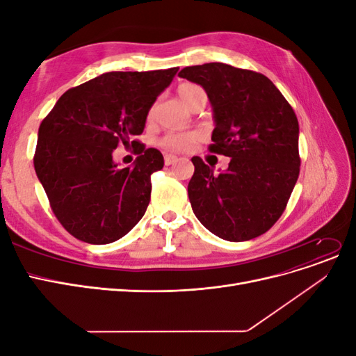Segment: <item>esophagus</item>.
Here are the masks:
<instances>
[{"label": "esophagus", "mask_w": 356, "mask_h": 356, "mask_svg": "<svg viewBox=\"0 0 356 356\" xmlns=\"http://www.w3.org/2000/svg\"><path fill=\"white\" fill-rule=\"evenodd\" d=\"M177 160H178V159H177L175 156H172V154H166V156H165V165H166V166L174 165Z\"/></svg>", "instance_id": "34e87169"}]
</instances>
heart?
Here are the masks:
<instances>
[{"label": "heart", "mask_w": 356, "mask_h": 356, "mask_svg": "<svg viewBox=\"0 0 356 356\" xmlns=\"http://www.w3.org/2000/svg\"><path fill=\"white\" fill-rule=\"evenodd\" d=\"M200 93H204L203 89L195 83H182L178 88L179 99L186 106H188V104ZM154 113H156V105H152L148 110V118H153ZM197 141H199V135L195 132L170 134L161 139V145L166 147L168 149H172V152L181 153V152H188V149H191L196 145Z\"/></svg>", "instance_id": "obj_1"}]
</instances>
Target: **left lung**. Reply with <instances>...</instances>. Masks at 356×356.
<instances>
[{"label":"left lung","instance_id":"8db88e82","mask_svg":"<svg viewBox=\"0 0 356 356\" xmlns=\"http://www.w3.org/2000/svg\"><path fill=\"white\" fill-rule=\"evenodd\" d=\"M178 75L208 93L215 118L209 152L230 157L218 175L200 157L191 159L193 212L224 241L261 236L281 218L300 174L293 106L266 75L227 63L186 67Z\"/></svg>","mask_w":356,"mask_h":356}]
</instances>
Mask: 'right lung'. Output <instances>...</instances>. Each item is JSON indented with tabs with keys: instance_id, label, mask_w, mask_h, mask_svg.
I'll list each match as a JSON object with an SVG mask.
<instances>
[{
	"instance_id": "obj_1",
	"label": "right lung",
	"mask_w": 356,
	"mask_h": 356,
	"mask_svg": "<svg viewBox=\"0 0 356 356\" xmlns=\"http://www.w3.org/2000/svg\"><path fill=\"white\" fill-rule=\"evenodd\" d=\"M177 72H105L67 90L41 122L34 168L53 213L74 238L111 243L144 217L163 156L135 139L134 168L118 169L113 149L143 134L149 106Z\"/></svg>"
}]
</instances>
